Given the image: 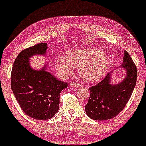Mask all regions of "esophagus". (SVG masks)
<instances>
[{"instance_id": "34e87169", "label": "esophagus", "mask_w": 146, "mask_h": 146, "mask_svg": "<svg viewBox=\"0 0 146 146\" xmlns=\"http://www.w3.org/2000/svg\"><path fill=\"white\" fill-rule=\"evenodd\" d=\"M69 86H70L71 87L73 88H78L81 87V85H80V84L79 83H73V82H71V83L69 84Z\"/></svg>"}]
</instances>
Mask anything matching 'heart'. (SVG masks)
Segmentation results:
<instances>
[{
    "label": "heart",
    "mask_w": 146,
    "mask_h": 146,
    "mask_svg": "<svg viewBox=\"0 0 146 146\" xmlns=\"http://www.w3.org/2000/svg\"><path fill=\"white\" fill-rule=\"evenodd\" d=\"M67 55L58 56L55 61L57 73L63 79L72 73L74 66H79L80 75L85 81H98L106 75L110 65V57L98 48L74 49Z\"/></svg>",
    "instance_id": "obj_1"
}]
</instances>
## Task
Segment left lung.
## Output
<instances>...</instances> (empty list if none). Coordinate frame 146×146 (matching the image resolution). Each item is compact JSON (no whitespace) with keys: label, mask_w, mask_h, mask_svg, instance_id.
Masks as SVG:
<instances>
[{"label":"left lung","mask_w":146,"mask_h":146,"mask_svg":"<svg viewBox=\"0 0 146 146\" xmlns=\"http://www.w3.org/2000/svg\"><path fill=\"white\" fill-rule=\"evenodd\" d=\"M119 68L125 70V77L117 83H112V71L95 86L90 87V96L85 106L86 114L94 120L113 118L124 109L136 83L137 68L126 51Z\"/></svg>","instance_id":"1"}]
</instances>
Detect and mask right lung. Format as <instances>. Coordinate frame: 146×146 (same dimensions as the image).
<instances>
[{"label": "right lung", "instance_id": "add662e5", "mask_svg": "<svg viewBox=\"0 0 146 146\" xmlns=\"http://www.w3.org/2000/svg\"><path fill=\"white\" fill-rule=\"evenodd\" d=\"M48 44L40 43L22 50L14 61L11 73V88L20 108L36 120H49L59 108L60 93L67 84L59 81L47 71L48 65L35 69L30 58L46 56Z\"/></svg>", "mask_w": 146, "mask_h": 146}]
</instances>
